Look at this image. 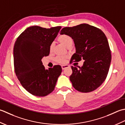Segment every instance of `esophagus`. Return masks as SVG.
<instances>
[{
	"instance_id": "34e87169",
	"label": "esophagus",
	"mask_w": 125,
	"mask_h": 125,
	"mask_svg": "<svg viewBox=\"0 0 125 125\" xmlns=\"http://www.w3.org/2000/svg\"><path fill=\"white\" fill-rule=\"evenodd\" d=\"M69 67V66L67 65H62V69L63 70H65V68H67V67Z\"/></svg>"
}]
</instances>
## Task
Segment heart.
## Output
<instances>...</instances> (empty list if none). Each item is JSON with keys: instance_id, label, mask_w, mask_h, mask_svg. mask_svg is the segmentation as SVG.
Here are the masks:
<instances>
[{"instance_id": "heart-1", "label": "heart", "mask_w": 125, "mask_h": 125, "mask_svg": "<svg viewBox=\"0 0 125 125\" xmlns=\"http://www.w3.org/2000/svg\"><path fill=\"white\" fill-rule=\"evenodd\" d=\"M58 40L61 44H62L66 47H68L69 46H72L73 43L72 38H71L70 35L67 34H62L60 35V36L58 37ZM54 44L53 42H52V44L50 45V52L53 51V48H54ZM55 60L59 63H63L66 62V57H64V56H58V57L55 58Z\"/></svg>"}]
</instances>
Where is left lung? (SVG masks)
Wrapping results in <instances>:
<instances>
[{"label": "left lung", "instance_id": "1", "mask_svg": "<svg viewBox=\"0 0 125 125\" xmlns=\"http://www.w3.org/2000/svg\"><path fill=\"white\" fill-rule=\"evenodd\" d=\"M60 34L70 35L74 41L76 51L71 62L85 60L79 69L71 67L70 79L73 87L83 93L94 91L106 79L111 64V52L105 34L87 24L64 27Z\"/></svg>", "mask_w": 125, "mask_h": 125}]
</instances>
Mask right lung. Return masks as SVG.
I'll use <instances>...</instances> for the list:
<instances>
[{"label":"right lung","mask_w":125,"mask_h":125,"mask_svg":"<svg viewBox=\"0 0 125 125\" xmlns=\"http://www.w3.org/2000/svg\"><path fill=\"white\" fill-rule=\"evenodd\" d=\"M62 27L27 28L18 37L13 48L14 71L25 90L32 95L45 96L54 90L62 72L60 65L45 69L42 59L50 54V46Z\"/></svg>","instance_id":"obj_1"}]
</instances>
